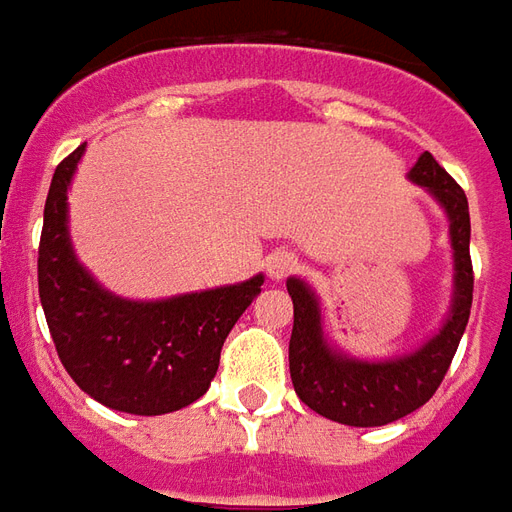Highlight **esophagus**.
Here are the masks:
<instances>
[{"label": "esophagus", "instance_id": "1", "mask_svg": "<svg viewBox=\"0 0 512 512\" xmlns=\"http://www.w3.org/2000/svg\"><path fill=\"white\" fill-rule=\"evenodd\" d=\"M296 263H299V260L290 255V252H285V249H279V252H274V255H271L266 260L268 277L277 279V282H279V279L290 277V274L296 271Z\"/></svg>", "mask_w": 512, "mask_h": 512}]
</instances>
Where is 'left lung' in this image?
Masks as SVG:
<instances>
[{
	"label": "left lung",
	"instance_id": "8db88e82",
	"mask_svg": "<svg viewBox=\"0 0 512 512\" xmlns=\"http://www.w3.org/2000/svg\"><path fill=\"white\" fill-rule=\"evenodd\" d=\"M408 180L439 202L450 224L452 296L439 332L414 351L386 359H362L337 348L323 329L318 293L301 277H288L293 299L290 378L301 403L351 428H378L425 406L458 351L472 310V257H469V202L455 180L428 150L408 169Z\"/></svg>",
	"mask_w": 512,
	"mask_h": 512
}]
</instances>
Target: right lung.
<instances>
[{
	"label": "right lung",
	"instance_id": "right-lung-1",
	"mask_svg": "<svg viewBox=\"0 0 512 512\" xmlns=\"http://www.w3.org/2000/svg\"><path fill=\"white\" fill-rule=\"evenodd\" d=\"M84 147L54 169L43 211L38 290L51 340L68 376L106 408L139 417L178 411L208 392L227 334L266 277L153 301L104 288L68 230V189Z\"/></svg>",
	"mask_w": 512,
	"mask_h": 512
}]
</instances>
